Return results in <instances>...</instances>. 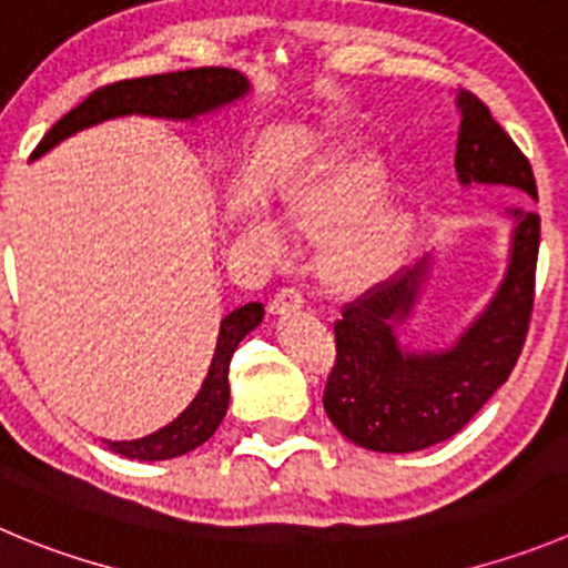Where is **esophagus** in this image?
Segmentation results:
<instances>
[{
	"label": "esophagus",
	"instance_id": "esophagus-1",
	"mask_svg": "<svg viewBox=\"0 0 568 568\" xmlns=\"http://www.w3.org/2000/svg\"><path fill=\"white\" fill-rule=\"evenodd\" d=\"M302 305H305V296H302V291H296V288L277 291L272 300L274 314H291V311H300Z\"/></svg>",
	"mask_w": 568,
	"mask_h": 568
}]
</instances>
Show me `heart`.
I'll return each mask as SVG.
<instances>
[{
	"mask_svg": "<svg viewBox=\"0 0 568 568\" xmlns=\"http://www.w3.org/2000/svg\"><path fill=\"white\" fill-rule=\"evenodd\" d=\"M386 171L373 156H344L316 164L285 193V219L305 235L327 237L322 274L338 291H358L384 277L409 241V219L400 210L364 212L384 195ZM246 241L283 260L291 252V232L280 215L252 210L246 215Z\"/></svg>",
	"mask_w": 568,
	"mask_h": 568,
	"instance_id": "b5f03b06",
	"label": "heart"
}]
</instances>
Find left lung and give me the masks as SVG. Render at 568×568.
Wrapping results in <instances>:
<instances>
[{
	"mask_svg": "<svg viewBox=\"0 0 568 568\" xmlns=\"http://www.w3.org/2000/svg\"><path fill=\"white\" fill-rule=\"evenodd\" d=\"M457 109L459 184H499L516 190L518 201H538L529 159L490 109L465 89L457 92ZM505 212L513 224L505 280L452 347L406 349L395 336L420 300L432 272L428 257L344 305L333 325L336 362L322 404L349 443L384 454L420 452L463 432L510 378L532 316L540 219L527 204Z\"/></svg>",
	"mask_w": 568,
	"mask_h": 568,
	"instance_id": "obj_1",
	"label": "left lung"
}]
</instances>
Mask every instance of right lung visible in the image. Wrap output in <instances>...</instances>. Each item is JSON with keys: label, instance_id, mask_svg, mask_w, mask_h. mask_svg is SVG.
<instances>
[{"label": "right lung", "instance_id": "1", "mask_svg": "<svg viewBox=\"0 0 568 568\" xmlns=\"http://www.w3.org/2000/svg\"><path fill=\"white\" fill-rule=\"evenodd\" d=\"M246 78L237 69L226 67L184 69V72H168V75L131 78V81L109 83V87L94 89L83 103H78L69 114H63L47 131L44 140L36 145L30 159L44 156L61 140L83 129H92V125L103 123V120L129 114L164 116V120H195V116L210 114V111H219L221 105H230L235 100L246 98ZM260 322H263V305L260 302H248V305H241L237 311L226 314L221 320L219 344H215L210 373H206L199 395L193 397V404L176 420L168 423L159 432L148 434V437L123 439V443L105 439L111 452L129 459L156 463V459L182 457V454L204 445L215 434V428L221 426L226 406H230L232 353L237 349L241 338L252 333Z\"/></svg>", "mask_w": 568, "mask_h": 568}]
</instances>
